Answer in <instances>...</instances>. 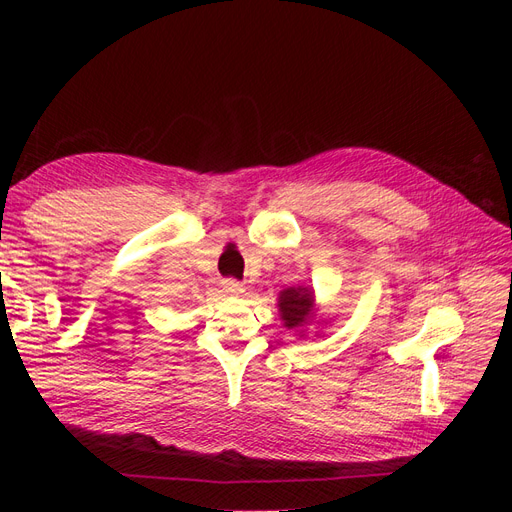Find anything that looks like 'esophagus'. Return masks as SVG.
I'll list each match as a JSON object with an SVG mask.
<instances>
[{"label":"esophagus","mask_w":512,"mask_h":512,"mask_svg":"<svg viewBox=\"0 0 512 512\" xmlns=\"http://www.w3.org/2000/svg\"><path fill=\"white\" fill-rule=\"evenodd\" d=\"M222 290H224L226 294H230V297H239L241 292H245L243 284L237 282L235 277H228V280H224V282H222Z\"/></svg>","instance_id":"obj_1"}]
</instances>
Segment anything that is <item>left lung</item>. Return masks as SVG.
Wrapping results in <instances>:
<instances>
[{
	"mask_svg": "<svg viewBox=\"0 0 512 512\" xmlns=\"http://www.w3.org/2000/svg\"><path fill=\"white\" fill-rule=\"evenodd\" d=\"M312 294L307 288H288L280 294V312L284 327L297 329L312 314Z\"/></svg>",
	"mask_w": 512,
	"mask_h": 512,
	"instance_id": "obj_1",
	"label": "left lung"
}]
</instances>
